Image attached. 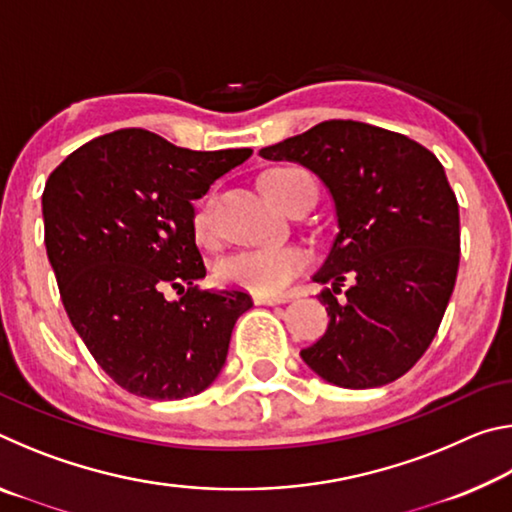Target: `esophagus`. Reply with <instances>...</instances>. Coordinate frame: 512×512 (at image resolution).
Here are the masks:
<instances>
[{"label":"esophagus","instance_id":"34e87169","mask_svg":"<svg viewBox=\"0 0 512 512\" xmlns=\"http://www.w3.org/2000/svg\"><path fill=\"white\" fill-rule=\"evenodd\" d=\"M255 302H257V305H280V302H284V298H280V296H262V293H257Z\"/></svg>","mask_w":512,"mask_h":512}]
</instances>
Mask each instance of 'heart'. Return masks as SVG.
<instances>
[{
  "mask_svg": "<svg viewBox=\"0 0 512 512\" xmlns=\"http://www.w3.org/2000/svg\"><path fill=\"white\" fill-rule=\"evenodd\" d=\"M309 176L307 171L298 167H277L268 169L259 185L264 194L284 205V201L296 189L298 180ZM194 237L201 244H212L214 241V196L207 194L196 205L194 212ZM307 264V255L296 246H250L239 248L225 255L216 264V277L223 284L248 289L262 296H277L289 287L302 268Z\"/></svg>",
  "mask_w": 512,
  "mask_h": 512,
  "instance_id": "heart-1",
  "label": "heart"
}]
</instances>
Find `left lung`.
Wrapping results in <instances>:
<instances>
[{
	"label": "left lung",
	"instance_id": "obj_1",
	"mask_svg": "<svg viewBox=\"0 0 512 512\" xmlns=\"http://www.w3.org/2000/svg\"><path fill=\"white\" fill-rule=\"evenodd\" d=\"M259 155L314 171L339 221L314 275L329 284L318 296L329 325L302 361L334 386L391 384L427 352L456 284L461 219L443 164L406 135L352 119L323 121Z\"/></svg>",
	"mask_w": 512,
	"mask_h": 512
}]
</instances>
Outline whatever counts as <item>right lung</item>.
<instances>
[{
  "label": "right lung",
  "mask_w": 512,
  "mask_h": 512,
  "mask_svg": "<svg viewBox=\"0 0 512 512\" xmlns=\"http://www.w3.org/2000/svg\"><path fill=\"white\" fill-rule=\"evenodd\" d=\"M250 149H180L142 128L83 144L42 192L45 246L69 323L124 391L183 400L219 375L248 293L205 277L192 201ZM178 288L167 301L163 289Z\"/></svg>",
  "instance_id": "obj_1"
}]
</instances>
